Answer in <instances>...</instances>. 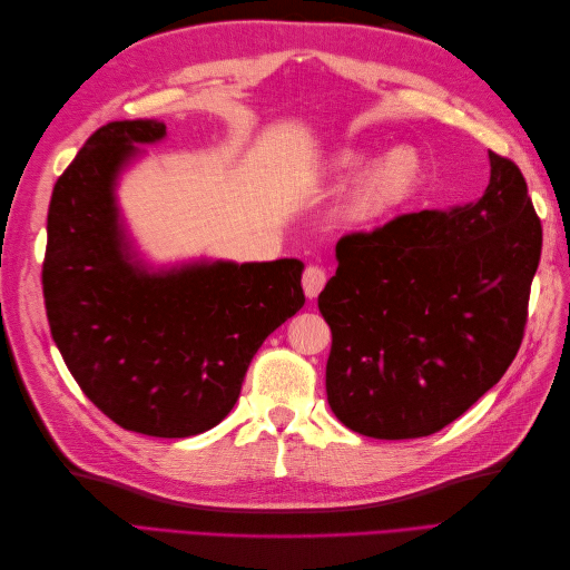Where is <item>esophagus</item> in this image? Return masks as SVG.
I'll use <instances>...</instances> for the list:
<instances>
[{"instance_id": "esophagus-1", "label": "esophagus", "mask_w": 570, "mask_h": 570, "mask_svg": "<svg viewBox=\"0 0 570 570\" xmlns=\"http://www.w3.org/2000/svg\"><path fill=\"white\" fill-rule=\"evenodd\" d=\"M327 275L321 266H306L302 273V287H304V295L308 299H316L321 295V289L325 287Z\"/></svg>"}]
</instances>
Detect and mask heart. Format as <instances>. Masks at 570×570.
<instances>
[{"mask_svg": "<svg viewBox=\"0 0 570 570\" xmlns=\"http://www.w3.org/2000/svg\"><path fill=\"white\" fill-rule=\"evenodd\" d=\"M368 161L364 149H342L327 161L325 174L337 183L352 178ZM425 178V164L413 147H394L371 161L340 204V218L352 228H366L404 206Z\"/></svg>", "mask_w": 570, "mask_h": 570, "instance_id": "b5f03b06", "label": "heart"}]
</instances>
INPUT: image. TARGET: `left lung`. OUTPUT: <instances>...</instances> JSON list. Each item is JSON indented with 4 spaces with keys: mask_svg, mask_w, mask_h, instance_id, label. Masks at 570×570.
Here are the masks:
<instances>
[{
    "mask_svg": "<svg viewBox=\"0 0 570 570\" xmlns=\"http://www.w3.org/2000/svg\"><path fill=\"white\" fill-rule=\"evenodd\" d=\"M318 295L333 347L325 392L350 430L433 435L499 383L519 354L542 252L521 168L490 151L475 204L404 214L344 235Z\"/></svg>",
    "mask_w": 570,
    "mask_h": 570,
    "instance_id": "left-lung-1",
    "label": "left lung"
}]
</instances>
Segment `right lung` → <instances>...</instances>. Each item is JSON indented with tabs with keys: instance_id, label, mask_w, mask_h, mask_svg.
<instances>
[{
	"instance_id": "add662e5",
	"label": "right lung",
	"mask_w": 570,
	"mask_h": 570,
	"mask_svg": "<svg viewBox=\"0 0 570 570\" xmlns=\"http://www.w3.org/2000/svg\"><path fill=\"white\" fill-rule=\"evenodd\" d=\"M164 135L159 120H114L88 137L51 193L42 292L51 337L101 413L189 438L228 416L256 350L304 306V264L135 262L114 185L132 145Z\"/></svg>"
}]
</instances>
